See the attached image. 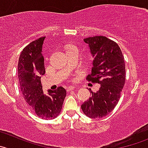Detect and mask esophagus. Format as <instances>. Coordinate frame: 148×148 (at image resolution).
I'll return each mask as SVG.
<instances>
[{
	"instance_id": "obj_1",
	"label": "esophagus",
	"mask_w": 148,
	"mask_h": 148,
	"mask_svg": "<svg viewBox=\"0 0 148 148\" xmlns=\"http://www.w3.org/2000/svg\"><path fill=\"white\" fill-rule=\"evenodd\" d=\"M75 87L74 86H69L68 88H67V91H73V90H74L75 89Z\"/></svg>"
}]
</instances>
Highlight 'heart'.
Segmentation results:
<instances>
[{
  "instance_id": "b5f03b06",
  "label": "heart",
  "mask_w": 148,
  "mask_h": 148,
  "mask_svg": "<svg viewBox=\"0 0 148 148\" xmlns=\"http://www.w3.org/2000/svg\"><path fill=\"white\" fill-rule=\"evenodd\" d=\"M66 50H67V53L73 51H75L79 53V49H78V46L75 44H69L68 46H67V48H66Z\"/></svg>"
}]
</instances>
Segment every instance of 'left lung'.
<instances>
[{
	"label": "left lung",
	"instance_id": "obj_1",
	"mask_svg": "<svg viewBox=\"0 0 148 148\" xmlns=\"http://www.w3.org/2000/svg\"><path fill=\"white\" fill-rule=\"evenodd\" d=\"M94 57L91 73L86 80L100 84L97 92L81 105L83 112L91 119L105 117L115 108L120 99L126 81L124 57L117 43L105 36L84 39Z\"/></svg>",
	"mask_w": 148,
	"mask_h": 148
}]
</instances>
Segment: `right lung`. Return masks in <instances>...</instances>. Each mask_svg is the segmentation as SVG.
Returning <instances> with one entry per match:
<instances>
[{
  "mask_svg": "<svg viewBox=\"0 0 148 148\" xmlns=\"http://www.w3.org/2000/svg\"><path fill=\"white\" fill-rule=\"evenodd\" d=\"M45 37H41L25 46L18 62V78L25 100L37 116L43 119H55L60 115L66 90L60 86L49 90L44 94L40 78L46 73L42 46Z\"/></svg>",
  "mask_w": 148,
  "mask_h": 148,
  "instance_id": "right-lung-1",
  "label": "right lung"
}]
</instances>
